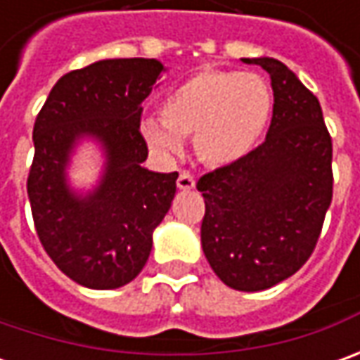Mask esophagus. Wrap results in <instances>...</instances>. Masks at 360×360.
<instances>
[{
  "instance_id": "34e87169",
  "label": "esophagus",
  "mask_w": 360,
  "mask_h": 360,
  "mask_svg": "<svg viewBox=\"0 0 360 360\" xmlns=\"http://www.w3.org/2000/svg\"><path fill=\"white\" fill-rule=\"evenodd\" d=\"M196 186V180H194V174L188 172V170H182L178 174V188L180 190H192Z\"/></svg>"
}]
</instances>
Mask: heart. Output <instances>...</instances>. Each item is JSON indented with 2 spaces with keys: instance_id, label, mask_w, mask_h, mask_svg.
<instances>
[{
  "instance_id": "heart-1",
  "label": "heart",
  "mask_w": 360,
  "mask_h": 360,
  "mask_svg": "<svg viewBox=\"0 0 360 360\" xmlns=\"http://www.w3.org/2000/svg\"><path fill=\"white\" fill-rule=\"evenodd\" d=\"M272 90L258 74L206 70L176 86L160 104V120L148 118L140 130L146 144L162 156H178L182 138L212 166L246 158L269 126Z\"/></svg>"
}]
</instances>
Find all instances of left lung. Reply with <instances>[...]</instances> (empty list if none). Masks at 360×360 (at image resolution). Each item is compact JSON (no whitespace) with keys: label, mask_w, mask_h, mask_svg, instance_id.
Wrapping results in <instances>:
<instances>
[{"label":"left lung","mask_w":360,"mask_h":360,"mask_svg":"<svg viewBox=\"0 0 360 360\" xmlns=\"http://www.w3.org/2000/svg\"><path fill=\"white\" fill-rule=\"evenodd\" d=\"M266 70L274 94L266 140L246 158L198 180L206 212L202 250L222 283L244 292L292 276L319 242L333 200V140L323 110L283 62Z\"/></svg>","instance_id":"obj_1"}]
</instances>
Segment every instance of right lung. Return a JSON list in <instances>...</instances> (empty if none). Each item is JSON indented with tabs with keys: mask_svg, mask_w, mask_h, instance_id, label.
<instances>
[{
	"mask_svg": "<svg viewBox=\"0 0 360 360\" xmlns=\"http://www.w3.org/2000/svg\"><path fill=\"white\" fill-rule=\"evenodd\" d=\"M164 65L158 60H102L58 79L34 124L27 176L35 232L65 276L96 290L134 281L152 250V232L176 194L178 172L142 166V102ZM106 152L105 176L86 197L67 186L65 168L79 137Z\"/></svg>",
	"mask_w": 360,
	"mask_h": 360,
	"instance_id": "add662e5",
	"label": "right lung"
}]
</instances>
